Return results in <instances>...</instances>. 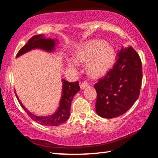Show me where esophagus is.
Listing matches in <instances>:
<instances>
[{
    "mask_svg": "<svg viewBox=\"0 0 158 158\" xmlns=\"http://www.w3.org/2000/svg\"><path fill=\"white\" fill-rule=\"evenodd\" d=\"M88 85H89V82L87 81H84L81 83V85H80V87H81V89H84L85 87L88 86Z\"/></svg>",
    "mask_w": 158,
    "mask_h": 158,
    "instance_id": "esophagus-1",
    "label": "esophagus"
}]
</instances>
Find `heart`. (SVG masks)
I'll list each match as a JSON object with an SVG mask.
<instances>
[{"label": "heart", "mask_w": 158, "mask_h": 158, "mask_svg": "<svg viewBox=\"0 0 158 158\" xmlns=\"http://www.w3.org/2000/svg\"><path fill=\"white\" fill-rule=\"evenodd\" d=\"M75 58L79 63H87V69L93 75L106 73L112 65L115 58L114 50L106 42L101 40H93L81 44L75 52ZM69 67L76 68L77 63L68 59Z\"/></svg>", "instance_id": "1"}]
</instances>
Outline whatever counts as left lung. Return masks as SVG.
Instances as JSON below:
<instances>
[{
	"mask_svg": "<svg viewBox=\"0 0 158 158\" xmlns=\"http://www.w3.org/2000/svg\"><path fill=\"white\" fill-rule=\"evenodd\" d=\"M116 62L94 85L97 92L95 110L99 116L111 118L125 114L139 96L142 64L130 46L117 53Z\"/></svg>",
	"mask_w": 158,
	"mask_h": 158,
	"instance_id": "obj_1",
	"label": "left lung"
}]
</instances>
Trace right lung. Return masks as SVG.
<instances>
[{"label":"right lung","mask_w":158,"mask_h":158,"mask_svg":"<svg viewBox=\"0 0 158 158\" xmlns=\"http://www.w3.org/2000/svg\"><path fill=\"white\" fill-rule=\"evenodd\" d=\"M56 40L51 38H46L44 35H34L29 40L27 43L24 46L21 48L17 54V57L20 56L23 53L29 52L34 49H41L48 52H52L55 49L56 42ZM63 81V93L60 101L59 106L56 111L52 116H37L31 113L30 111L25 108L22 105L20 100H19L17 95H15L18 99L19 102L25 111L27 113L30 118L37 123L42 125L47 126H56L65 123L69 118L70 114V106L74 96L80 90V86L78 81L69 82L65 80L62 79Z\"/></svg>","instance_id":"obj_1"}]
</instances>
